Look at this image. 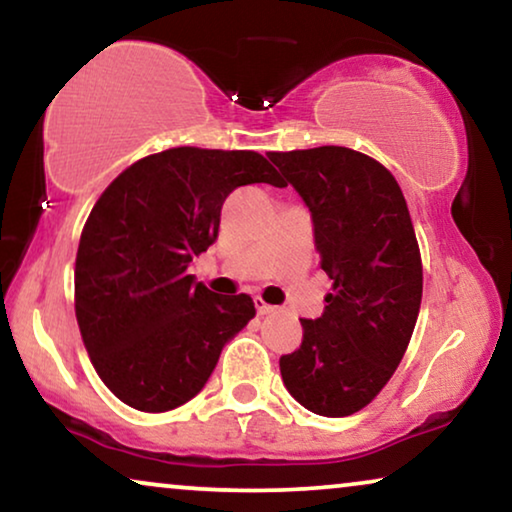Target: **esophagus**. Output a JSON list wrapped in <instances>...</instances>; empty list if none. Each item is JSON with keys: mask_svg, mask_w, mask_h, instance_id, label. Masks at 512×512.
Segmentation results:
<instances>
[{"mask_svg": "<svg viewBox=\"0 0 512 512\" xmlns=\"http://www.w3.org/2000/svg\"><path fill=\"white\" fill-rule=\"evenodd\" d=\"M254 305H256V312H258V314H272V312H277V307L265 303V300H263L261 296L254 298Z\"/></svg>", "mask_w": 512, "mask_h": 512, "instance_id": "34e87169", "label": "esophagus"}]
</instances>
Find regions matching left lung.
I'll list each match as a JSON object with an SVG mask.
<instances>
[{
	"instance_id": "8db88e82",
	"label": "left lung",
	"mask_w": 512,
	"mask_h": 512,
	"mask_svg": "<svg viewBox=\"0 0 512 512\" xmlns=\"http://www.w3.org/2000/svg\"><path fill=\"white\" fill-rule=\"evenodd\" d=\"M310 209L321 270L333 279L319 319L279 359L284 387L314 415L347 417L401 363L422 305V256L387 167L345 146L268 153Z\"/></svg>"
}]
</instances>
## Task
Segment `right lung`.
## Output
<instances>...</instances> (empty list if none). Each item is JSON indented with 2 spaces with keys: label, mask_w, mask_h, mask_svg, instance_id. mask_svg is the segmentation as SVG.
Here are the masks:
<instances>
[{
  "label": "right lung",
  "mask_w": 512,
  "mask_h": 512,
  "mask_svg": "<svg viewBox=\"0 0 512 512\" xmlns=\"http://www.w3.org/2000/svg\"><path fill=\"white\" fill-rule=\"evenodd\" d=\"M247 184L286 186L256 151L177 146L132 163L95 202L76 251V321L100 380L130 408L198 396L254 319L247 293L219 296L188 275L219 237L223 202Z\"/></svg>",
  "instance_id": "1"
}]
</instances>
